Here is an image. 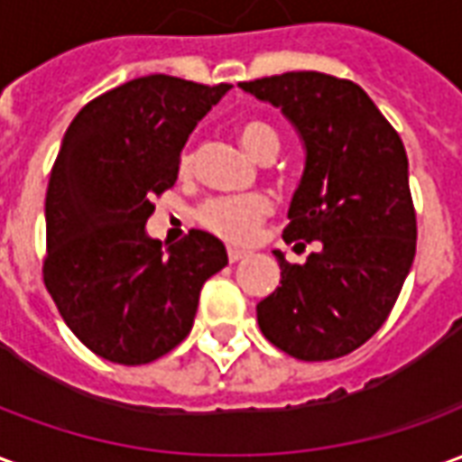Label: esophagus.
Masks as SVG:
<instances>
[{
  "instance_id": "1",
  "label": "esophagus",
  "mask_w": 462,
  "mask_h": 462,
  "mask_svg": "<svg viewBox=\"0 0 462 462\" xmlns=\"http://www.w3.org/2000/svg\"><path fill=\"white\" fill-rule=\"evenodd\" d=\"M227 257H230V262L235 264V262L245 260V257H247V252L237 250V247H230V250H227Z\"/></svg>"
}]
</instances>
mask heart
Segmentation results:
<instances>
[{
    "label": "heart",
    "instance_id": "heart-1",
    "mask_svg": "<svg viewBox=\"0 0 462 462\" xmlns=\"http://www.w3.org/2000/svg\"><path fill=\"white\" fill-rule=\"evenodd\" d=\"M237 138H240L242 148L257 161H264L267 155H277L280 151V135L270 123L264 121L242 123L237 128ZM190 162L192 155L185 152L180 161L182 171H188ZM270 212L272 202L264 195H225V198H212V200L202 202L195 217L212 235L242 245L254 237L257 227Z\"/></svg>",
    "mask_w": 462,
    "mask_h": 462
}]
</instances>
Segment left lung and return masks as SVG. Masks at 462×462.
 <instances>
[{
	"mask_svg": "<svg viewBox=\"0 0 462 462\" xmlns=\"http://www.w3.org/2000/svg\"><path fill=\"white\" fill-rule=\"evenodd\" d=\"M240 88L280 108L300 133L304 172L282 237L319 242L304 264L274 250L282 280L257 304L260 329L301 361L346 356L381 329L416 257L406 148L346 79L290 71Z\"/></svg>",
	"mask_w": 462,
	"mask_h": 462,
	"instance_id": "obj_1",
	"label": "left lung"
}]
</instances>
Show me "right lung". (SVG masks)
<instances>
[{
	"label": "right lung",
	"mask_w": 462,
	"mask_h": 462,
	"mask_svg": "<svg viewBox=\"0 0 462 462\" xmlns=\"http://www.w3.org/2000/svg\"><path fill=\"white\" fill-rule=\"evenodd\" d=\"M230 84L152 74L106 91L66 128L46 190L44 284L66 327L101 358L151 364L192 329L205 282L227 264L215 235L162 245L152 195L178 180L188 135Z\"/></svg>",
	"instance_id": "right-lung-1"
}]
</instances>
